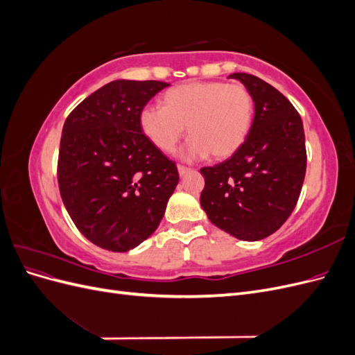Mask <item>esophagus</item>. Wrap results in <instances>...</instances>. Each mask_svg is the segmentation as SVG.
<instances>
[{
    "label": "esophagus",
    "mask_w": 355,
    "mask_h": 355,
    "mask_svg": "<svg viewBox=\"0 0 355 355\" xmlns=\"http://www.w3.org/2000/svg\"><path fill=\"white\" fill-rule=\"evenodd\" d=\"M178 170H179V175H180V176H184V175H187V173H188V171H189L191 168H189V167H185V166H182V164H179V166H178Z\"/></svg>",
    "instance_id": "obj_1"
}]
</instances>
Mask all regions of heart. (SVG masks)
I'll list each match as a JSON object with an SVG mask.
<instances>
[{"instance_id": "b5f03b06", "label": "heart", "mask_w": 355, "mask_h": 355, "mask_svg": "<svg viewBox=\"0 0 355 355\" xmlns=\"http://www.w3.org/2000/svg\"><path fill=\"white\" fill-rule=\"evenodd\" d=\"M253 115L254 98L244 84L196 81L168 90L164 106H145L139 124L153 145L166 154L175 151L187 127V157L225 159L245 142Z\"/></svg>"}]
</instances>
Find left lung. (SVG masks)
Listing matches in <instances>:
<instances>
[{"instance_id": "8db88e82", "label": "left lung", "mask_w": 355, "mask_h": 355, "mask_svg": "<svg viewBox=\"0 0 355 355\" xmlns=\"http://www.w3.org/2000/svg\"><path fill=\"white\" fill-rule=\"evenodd\" d=\"M254 98V118L243 146L231 158L202 167L200 202L213 225L232 237L257 241L292 214L306 171L304 124L295 106L271 84L235 72Z\"/></svg>"}]
</instances>
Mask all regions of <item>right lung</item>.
<instances>
[{
  "label": "right lung",
  "mask_w": 355,
  "mask_h": 355,
  "mask_svg": "<svg viewBox=\"0 0 355 355\" xmlns=\"http://www.w3.org/2000/svg\"><path fill=\"white\" fill-rule=\"evenodd\" d=\"M163 81L116 80L63 124L58 182L75 227L93 244L127 252L151 235L179 182L175 161L144 135L139 115Z\"/></svg>",
  "instance_id": "1"
}]
</instances>
